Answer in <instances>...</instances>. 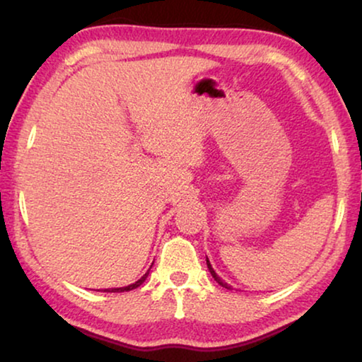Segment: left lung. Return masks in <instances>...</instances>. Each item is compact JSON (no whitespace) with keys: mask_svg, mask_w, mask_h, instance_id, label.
<instances>
[{"mask_svg":"<svg viewBox=\"0 0 362 362\" xmlns=\"http://www.w3.org/2000/svg\"><path fill=\"white\" fill-rule=\"evenodd\" d=\"M206 262H207V269H209V272H211V275H212V279H214V280H216V281H217V284H219V285H222V286H224V288H227V290H230V286H229V285H227V284H226V281H222V280L219 279V275H217V274H216V272H214V269H212L211 262H209V260H207V259H206Z\"/></svg>","mask_w":362,"mask_h":362,"instance_id":"obj_1","label":"left lung"}]
</instances>
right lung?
I'll use <instances>...</instances> for the list:
<instances>
[{
  "instance_id": "1",
  "label": "right lung",
  "mask_w": 362,
  "mask_h": 362,
  "mask_svg": "<svg viewBox=\"0 0 362 362\" xmlns=\"http://www.w3.org/2000/svg\"><path fill=\"white\" fill-rule=\"evenodd\" d=\"M148 274H150V270L146 272L145 275L141 276L140 280L138 281H135V284H132V285H128V286H122V288H107V290H103V291H107V293H122V291H130V290H133V288H138V286H140L143 281L146 280V276H148Z\"/></svg>"
}]
</instances>
